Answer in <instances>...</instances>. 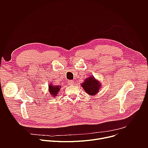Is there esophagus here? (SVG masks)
Listing matches in <instances>:
<instances>
[{
	"label": "esophagus",
	"instance_id": "esophagus-1",
	"mask_svg": "<svg viewBox=\"0 0 148 148\" xmlns=\"http://www.w3.org/2000/svg\"><path fill=\"white\" fill-rule=\"evenodd\" d=\"M68 84H69V85H73V84H74V81H73V80H69Z\"/></svg>",
	"mask_w": 148,
	"mask_h": 148
}]
</instances>
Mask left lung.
<instances>
[{
  "instance_id": "1",
  "label": "left lung",
  "mask_w": 148,
  "mask_h": 148,
  "mask_svg": "<svg viewBox=\"0 0 148 148\" xmlns=\"http://www.w3.org/2000/svg\"><path fill=\"white\" fill-rule=\"evenodd\" d=\"M81 85L85 91L91 95H94L98 93L101 86L99 82L93 77H90L88 78H87L85 81L82 82Z\"/></svg>"
}]
</instances>
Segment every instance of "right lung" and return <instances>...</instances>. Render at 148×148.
<instances>
[{"mask_svg": "<svg viewBox=\"0 0 148 148\" xmlns=\"http://www.w3.org/2000/svg\"><path fill=\"white\" fill-rule=\"evenodd\" d=\"M49 92L50 93L53 95V96H56L58 92L60 90V86H54L53 85H50L49 86Z\"/></svg>", "mask_w": 148, "mask_h": 148, "instance_id": "right-lung-1", "label": "right lung"}]
</instances>
